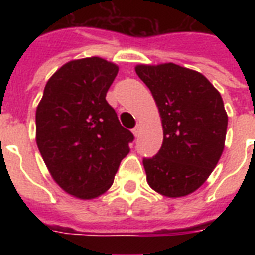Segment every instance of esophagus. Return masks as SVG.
<instances>
[{
	"mask_svg": "<svg viewBox=\"0 0 255 255\" xmlns=\"http://www.w3.org/2000/svg\"><path fill=\"white\" fill-rule=\"evenodd\" d=\"M133 135H135V137H139V135H140V132H141V126H140V124H137V126H136L135 128H133Z\"/></svg>",
	"mask_w": 255,
	"mask_h": 255,
	"instance_id": "obj_1",
	"label": "esophagus"
}]
</instances>
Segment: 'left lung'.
<instances>
[{"mask_svg":"<svg viewBox=\"0 0 255 255\" xmlns=\"http://www.w3.org/2000/svg\"><path fill=\"white\" fill-rule=\"evenodd\" d=\"M163 126V145L144 159L147 182L169 198L185 197L208 180L225 148L228 114L218 90L201 73L174 63L136 65Z\"/></svg>","mask_w":255,"mask_h":255,"instance_id":"8db88e82","label":"left lung"}]
</instances>
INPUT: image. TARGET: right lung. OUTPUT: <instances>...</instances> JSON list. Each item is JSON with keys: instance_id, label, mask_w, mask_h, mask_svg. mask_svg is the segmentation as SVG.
<instances>
[{"instance_id": "1", "label": "right lung", "mask_w": 255, "mask_h": 255, "mask_svg": "<svg viewBox=\"0 0 255 255\" xmlns=\"http://www.w3.org/2000/svg\"><path fill=\"white\" fill-rule=\"evenodd\" d=\"M119 66L100 57L73 59L45 86L35 112V141L51 177L66 193L92 200L111 188L129 153L131 132L106 94Z\"/></svg>"}]
</instances>
